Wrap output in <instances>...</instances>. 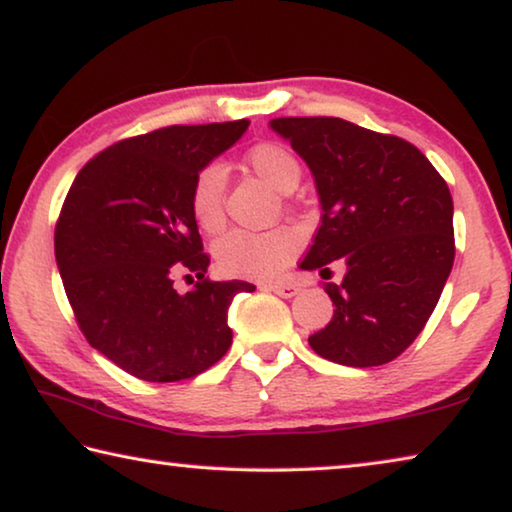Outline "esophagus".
Masks as SVG:
<instances>
[{"label":"esophagus","instance_id":"obj_1","mask_svg":"<svg viewBox=\"0 0 512 512\" xmlns=\"http://www.w3.org/2000/svg\"><path fill=\"white\" fill-rule=\"evenodd\" d=\"M262 289L278 294L280 299H292V296L299 294V287L292 285V282H269V285H264Z\"/></svg>","mask_w":512,"mask_h":512}]
</instances>
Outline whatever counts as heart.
<instances>
[{
    "label": "heart",
    "instance_id": "obj_1",
    "mask_svg": "<svg viewBox=\"0 0 512 512\" xmlns=\"http://www.w3.org/2000/svg\"><path fill=\"white\" fill-rule=\"evenodd\" d=\"M246 165L273 190L294 188L301 179L299 160L289 149L276 142H259L248 149ZM225 170L207 165L197 172L190 186V211L204 230H218L223 223ZM301 239L289 227L269 232L234 230L220 236L213 248L218 269L234 278H273L299 253Z\"/></svg>",
    "mask_w": 512,
    "mask_h": 512
}]
</instances>
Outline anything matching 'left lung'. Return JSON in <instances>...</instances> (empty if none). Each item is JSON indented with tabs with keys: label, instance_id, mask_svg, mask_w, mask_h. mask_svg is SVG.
Returning <instances> with one entry per match:
<instances>
[{
	"label": "left lung",
	"instance_id": "1",
	"mask_svg": "<svg viewBox=\"0 0 512 512\" xmlns=\"http://www.w3.org/2000/svg\"><path fill=\"white\" fill-rule=\"evenodd\" d=\"M315 179L322 225L301 269L347 273L326 294L333 319L308 342L319 356L372 368L400 356L423 331L455 259L453 197L414 144L338 117H280Z\"/></svg>",
	"mask_w": 512,
	"mask_h": 512
}]
</instances>
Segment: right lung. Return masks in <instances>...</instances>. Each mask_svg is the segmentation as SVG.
Wrapping results in <instances>:
<instances>
[{
    "instance_id": "add662e5",
    "label": "right lung",
    "mask_w": 512,
    "mask_h": 512,
    "mask_svg": "<svg viewBox=\"0 0 512 512\" xmlns=\"http://www.w3.org/2000/svg\"><path fill=\"white\" fill-rule=\"evenodd\" d=\"M246 131V119L158 128L101 151L68 190L55 230L59 276L89 345L128 375L190 379L232 345L227 310L255 285L204 278L190 186ZM177 270L201 282L179 295Z\"/></svg>"
}]
</instances>
